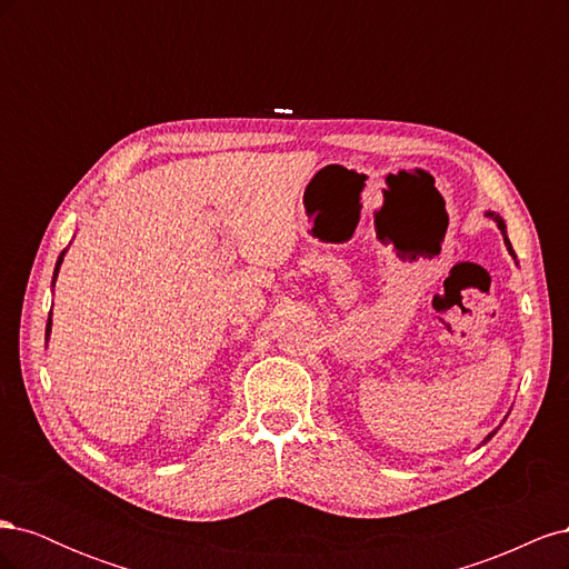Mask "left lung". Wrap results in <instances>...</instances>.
<instances>
[{
	"mask_svg": "<svg viewBox=\"0 0 569 569\" xmlns=\"http://www.w3.org/2000/svg\"><path fill=\"white\" fill-rule=\"evenodd\" d=\"M487 216H489V218H491V220L496 222V226H498V230H501V232H503V239H506V247H508V251H510V253L515 256V251H512V247H510V239H508V234H506V222H503V218H501V216H498V213H493V211H487ZM493 435H496V429H493V432H491V435H489V437H487L485 441H481V443H487V441H489V439H491Z\"/></svg>",
	"mask_w": 569,
	"mask_h": 569,
	"instance_id": "left-lung-1",
	"label": "left lung"
}]
</instances>
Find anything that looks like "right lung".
I'll list each match as a JSON object with an SVG mask.
<instances>
[{
    "instance_id": "1",
    "label": "right lung",
    "mask_w": 569,
    "mask_h": 569,
    "mask_svg": "<svg viewBox=\"0 0 569 569\" xmlns=\"http://www.w3.org/2000/svg\"><path fill=\"white\" fill-rule=\"evenodd\" d=\"M63 253H66V251H61V256H59V261H57V268H54V280H57V272H59V268H61V261H63ZM49 332H51V316H49V320H47V337H49Z\"/></svg>"
}]
</instances>
